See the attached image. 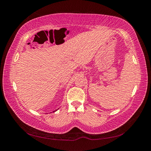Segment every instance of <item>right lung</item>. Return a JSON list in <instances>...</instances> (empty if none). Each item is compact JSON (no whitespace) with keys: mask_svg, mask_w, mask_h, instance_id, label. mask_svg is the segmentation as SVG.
Returning a JSON list of instances; mask_svg holds the SVG:
<instances>
[{"mask_svg":"<svg viewBox=\"0 0 151 151\" xmlns=\"http://www.w3.org/2000/svg\"><path fill=\"white\" fill-rule=\"evenodd\" d=\"M54 112H55V111H54Z\"/></svg>","mask_w":151,"mask_h":151,"instance_id":"add662e5","label":"right lung"}]
</instances>
